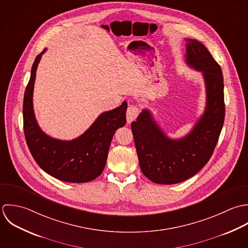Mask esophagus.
Segmentation results:
<instances>
[{
  "mask_svg": "<svg viewBox=\"0 0 248 248\" xmlns=\"http://www.w3.org/2000/svg\"><path fill=\"white\" fill-rule=\"evenodd\" d=\"M140 113V109L138 106L136 105H129L127 110H126V120L127 123H131L133 122L139 115Z\"/></svg>",
  "mask_w": 248,
  "mask_h": 248,
  "instance_id": "1",
  "label": "esophagus"
}]
</instances>
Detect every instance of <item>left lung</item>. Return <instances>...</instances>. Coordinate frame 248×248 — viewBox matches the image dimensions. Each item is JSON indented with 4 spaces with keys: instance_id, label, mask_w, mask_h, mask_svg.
<instances>
[{
    "instance_id": "left-lung-1",
    "label": "left lung",
    "mask_w": 248,
    "mask_h": 248,
    "mask_svg": "<svg viewBox=\"0 0 248 248\" xmlns=\"http://www.w3.org/2000/svg\"><path fill=\"white\" fill-rule=\"evenodd\" d=\"M186 62L202 73L206 107L191 132L181 139L169 138L144 109L131 124L140 168L157 184L185 181L207 164L218 141L225 116L223 77L220 66L198 40L187 39Z\"/></svg>"
}]
</instances>
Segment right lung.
Returning a JSON list of instances; mask_svg holds the SVG:
<instances>
[{
	"instance_id": "add662e5",
	"label": "right lung",
	"mask_w": 248,
	"mask_h": 248,
	"mask_svg": "<svg viewBox=\"0 0 248 248\" xmlns=\"http://www.w3.org/2000/svg\"><path fill=\"white\" fill-rule=\"evenodd\" d=\"M45 51L33 62L24 96L23 120L28 147L39 167L52 177L71 183L92 181L105 167L113 135L126 123L127 103L124 101L119 107L101 113L82 135L72 141L48 136L36 122L32 104L36 70Z\"/></svg>"
}]
</instances>
